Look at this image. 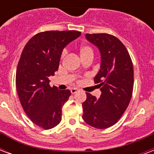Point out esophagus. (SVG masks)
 Segmentation results:
<instances>
[{"instance_id":"1","label":"esophagus","mask_w":154,"mask_h":154,"mask_svg":"<svg viewBox=\"0 0 154 154\" xmlns=\"http://www.w3.org/2000/svg\"><path fill=\"white\" fill-rule=\"evenodd\" d=\"M77 91H78V89H76V88H73V89H71V94H76Z\"/></svg>"}]
</instances>
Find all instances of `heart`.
Instances as JSON below:
<instances>
[{
  "instance_id": "heart-1",
  "label": "heart",
  "mask_w": 154,
  "mask_h": 154,
  "mask_svg": "<svg viewBox=\"0 0 154 154\" xmlns=\"http://www.w3.org/2000/svg\"><path fill=\"white\" fill-rule=\"evenodd\" d=\"M78 53H79L81 59H85L87 57H94V50L87 44H82L78 48ZM65 56V53H62L61 57Z\"/></svg>"
}]
</instances>
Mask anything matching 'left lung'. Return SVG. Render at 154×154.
<instances>
[{"label":"left lung","instance_id":"obj_1","mask_svg":"<svg viewBox=\"0 0 154 154\" xmlns=\"http://www.w3.org/2000/svg\"><path fill=\"white\" fill-rule=\"evenodd\" d=\"M86 39L101 53V69L94 82L101 91L100 98L86 93L82 104V118L97 129H106L118 122L131 100L134 67L129 52L122 42L107 33L85 34Z\"/></svg>","mask_w":154,"mask_h":154}]
</instances>
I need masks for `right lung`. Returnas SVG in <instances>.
I'll return each mask as SVG.
<instances>
[{"mask_svg": "<svg viewBox=\"0 0 154 154\" xmlns=\"http://www.w3.org/2000/svg\"><path fill=\"white\" fill-rule=\"evenodd\" d=\"M81 33L74 30L39 32L21 53L16 73L18 97L28 117L42 129H52L61 121V108L71 92L51 87L49 77L58 69L63 49Z\"/></svg>", "mask_w": 154, "mask_h": 154, "instance_id": "right-lung-1", "label": "right lung"}]
</instances>
